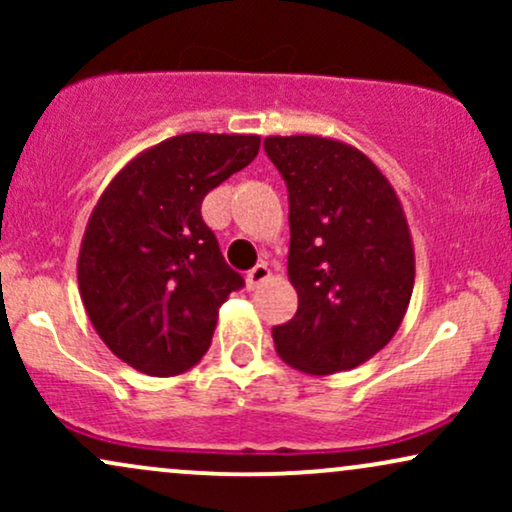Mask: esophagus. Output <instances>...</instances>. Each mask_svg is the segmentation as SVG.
<instances>
[{
  "label": "esophagus",
  "instance_id": "1",
  "mask_svg": "<svg viewBox=\"0 0 512 512\" xmlns=\"http://www.w3.org/2000/svg\"><path fill=\"white\" fill-rule=\"evenodd\" d=\"M269 276H272V272H269L267 264H264V262L255 264V267H252L250 272H248V276H245V281H248V289H250V291H255L257 286L264 284V281L269 279Z\"/></svg>",
  "mask_w": 512,
  "mask_h": 512
}]
</instances>
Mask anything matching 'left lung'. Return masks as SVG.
<instances>
[{
    "instance_id": "left-lung-1",
    "label": "left lung",
    "mask_w": 512,
    "mask_h": 512,
    "mask_svg": "<svg viewBox=\"0 0 512 512\" xmlns=\"http://www.w3.org/2000/svg\"><path fill=\"white\" fill-rule=\"evenodd\" d=\"M289 187V281L298 310L274 327L276 354L308 375L373 358L402 325L414 243L395 187L356 146L320 134L267 137Z\"/></svg>"
}]
</instances>
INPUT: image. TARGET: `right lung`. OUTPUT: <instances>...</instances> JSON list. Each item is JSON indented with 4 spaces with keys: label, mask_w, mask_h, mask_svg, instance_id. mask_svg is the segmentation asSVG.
<instances>
[{
    "label": "right lung",
    "mask_w": 512,
    "mask_h": 512,
    "mask_svg": "<svg viewBox=\"0 0 512 512\" xmlns=\"http://www.w3.org/2000/svg\"><path fill=\"white\" fill-rule=\"evenodd\" d=\"M257 151V134H178L134 156L98 197L76 262L79 293L103 344L139 373L173 378L207 354L243 276L199 209Z\"/></svg>",
    "instance_id": "add662e5"
}]
</instances>
